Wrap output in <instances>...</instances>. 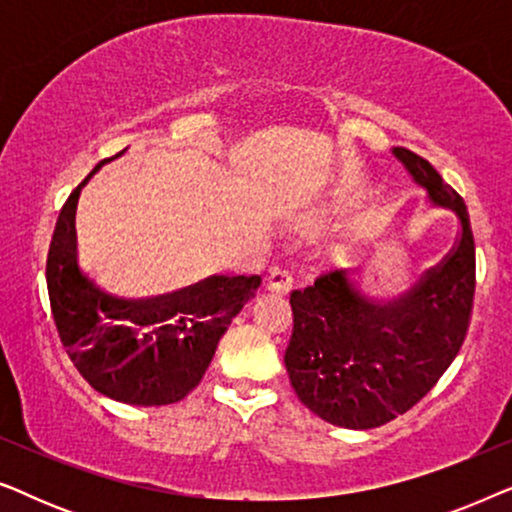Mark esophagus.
I'll return each instance as SVG.
<instances>
[{
  "label": "esophagus",
  "instance_id": "1",
  "mask_svg": "<svg viewBox=\"0 0 512 512\" xmlns=\"http://www.w3.org/2000/svg\"><path fill=\"white\" fill-rule=\"evenodd\" d=\"M293 286V277L286 268H272L268 277V289L275 293H289Z\"/></svg>",
  "mask_w": 512,
  "mask_h": 512
}]
</instances>
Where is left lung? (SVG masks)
Returning <instances> with one entry per match:
<instances>
[{
  "mask_svg": "<svg viewBox=\"0 0 512 512\" xmlns=\"http://www.w3.org/2000/svg\"><path fill=\"white\" fill-rule=\"evenodd\" d=\"M391 153L431 205L459 219L447 258L396 300L370 298L345 268L291 293L293 335L284 363L300 403L342 429H375L433 389L464 345L475 293V242L461 195L429 160L403 146Z\"/></svg>",
  "mask_w": 512,
  "mask_h": 512,
  "instance_id": "8db88e82",
  "label": "left lung"
}]
</instances>
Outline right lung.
<instances>
[{
  "label": "right lung",
  "instance_id": "add662e5",
  "mask_svg": "<svg viewBox=\"0 0 512 512\" xmlns=\"http://www.w3.org/2000/svg\"><path fill=\"white\" fill-rule=\"evenodd\" d=\"M109 160L74 188L55 223L46 261L55 326L69 359L95 391L144 408L179 403L200 384L219 340L254 298L261 277L214 275L146 300L104 291L79 265L76 205L81 188Z\"/></svg>",
  "mask_w": 512,
  "mask_h": 512
}]
</instances>
